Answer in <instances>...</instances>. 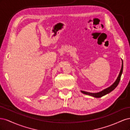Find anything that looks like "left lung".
Returning a JSON list of instances; mask_svg holds the SVG:
<instances>
[{
  "label": "left lung",
  "mask_w": 130,
  "mask_h": 130,
  "mask_svg": "<svg viewBox=\"0 0 130 130\" xmlns=\"http://www.w3.org/2000/svg\"><path fill=\"white\" fill-rule=\"evenodd\" d=\"M123 61H122L121 68L120 69L119 75H118V76L117 80L115 81V82H114V83L111 86H109V87L106 88V89L102 90V91L98 92V93H90V92L84 91V90H81V92L83 94L93 96L94 98H101L102 96L106 95V94H107L109 93L110 92H111L112 90L115 89L117 87V86L118 85L119 82H120V80L121 74H122V73H123Z\"/></svg>",
  "instance_id": "left-lung-1"
}]
</instances>
